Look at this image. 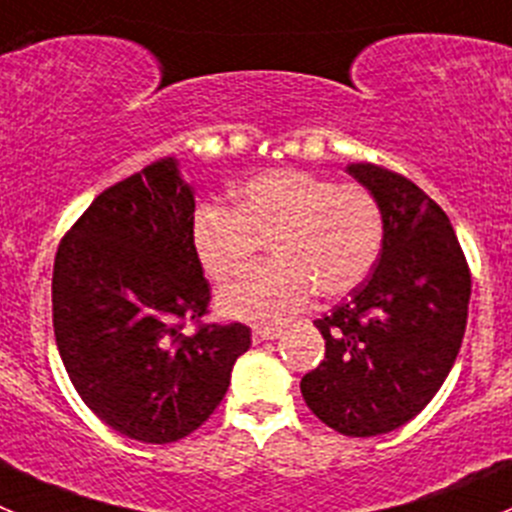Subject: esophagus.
Instances as JSON below:
<instances>
[{
  "label": "esophagus",
  "mask_w": 512,
  "mask_h": 512,
  "mask_svg": "<svg viewBox=\"0 0 512 512\" xmlns=\"http://www.w3.org/2000/svg\"><path fill=\"white\" fill-rule=\"evenodd\" d=\"M281 334L279 326H253V342H266V339H276Z\"/></svg>",
  "instance_id": "34e87169"
}]
</instances>
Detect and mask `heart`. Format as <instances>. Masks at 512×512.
<instances>
[{
	"instance_id": "b5f03b06",
	"label": "heart",
	"mask_w": 512,
	"mask_h": 512,
	"mask_svg": "<svg viewBox=\"0 0 512 512\" xmlns=\"http://www.w3.org/2000/svg\"><path fill=\"white\" fill-rule=\"evenodd\" d=\"M233 211L206 203L193 213L191 243L208 279L228 281L261 243L271 256L218 294L228 319L284 324L316 294L339 299L374 269L384 241L382 206L359 183L306 170H266L233 188Z\"/></svg>"
}]
</instances>
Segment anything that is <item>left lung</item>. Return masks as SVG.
Listing matches in <instances>:
<instances>
[{
  "mask_svg": "<svg viewBox=\"0 0 512 512\" xmlns=\"http://www.w3.org/2000/svg\"><path fill=\"white\" fill-rule=\"evenodd\" d=\"M382 206L372 274L316 329L324 359L301 379L309 410L347 437L392 432L420 415L455 364L467 324L470 269L447 213L405 175L347 165Z\"/></svg>",
  "mask_w": 512,
  "mask_h": 512,
  "instance_id": "1",
  "label": "left lung"
}]
</instances>
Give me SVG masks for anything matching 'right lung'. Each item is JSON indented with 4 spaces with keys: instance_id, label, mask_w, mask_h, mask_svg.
<instances>
[{
    "instance_id": "1",
    "label": "right lung",
    "mask_w": 512,
    "mask_h": 512,
    "mask_svg": "<svg viewBox=\"0 0 512 512\" xmlns=\"http://www.w3.org/2000/svg\"><path fill=\"white\" fill-rule=\"evenodd\" d=\"M193 188L160 158L90 203L65 233L52 274V324L70 382L105 425L168 445L213 415L243 324H201L211 286L191 243ZM196 320V335L182 332Z\"/></svg>"
}]
</instances>
